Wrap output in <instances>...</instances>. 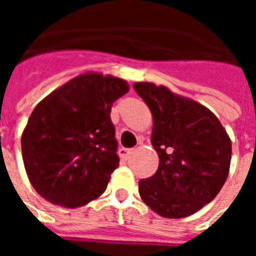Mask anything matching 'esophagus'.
I'll return each instance as SVG.
<instances>
[{"label":"esophagus","mask_w":256,"mask_h":256,"mask_svg":"<svg viewBox=\"0 0 256 256\" xmlns=\"http://www.w3.org/2000/svg\"><path fill=\"white\" fill-rule=\"evenodd\" d=\"M132 154H133V150H132V148H120V150H119V156L122 158L123 160H128Z\"/></svg>","instance_id":"esophagus-1"}]
</instances>
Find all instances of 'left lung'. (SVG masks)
<instances>
[{"label": "left lung", "mask_w": 256, "mask_h": 256, "mask_svg": "<svg viewBox=\"0 0 256 256\" xmlns=\"http://www.w3.org/2000/svg\"><path fill=\"white\" fill-rule=\"evenodd\" d=\"M133 88L152 112V145L159 155L155 174L138 182L140 196L166 218L194 214L225 184L230 138L218 118L196 101L150 82Z\"/></svg>", "instance_id": "left-lung-1"}]
</instances>
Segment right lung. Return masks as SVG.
<instances>
[{
  "label": "right lung",
  "mask_w": 256,
  "mask_h": 256,
  "mask_svg": "<svg viewBox=\"0 0 256 256\" xmlns=\"http://www.w3.org/2000/svg\"><path fill=\"white\" fill-rule=\"evenodd\" d=\"M126 80L111 75H79L36 106L22 136L30 182L42 198L76 208L104 193L119 166L114 101L126 94Z\"/></svg>",
  "instance_id": "add662e5"
}]
</instances>
